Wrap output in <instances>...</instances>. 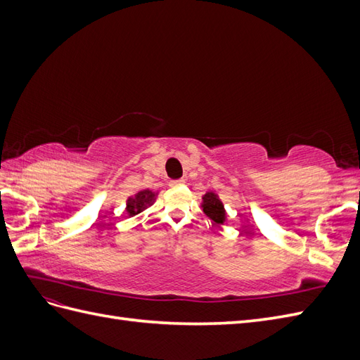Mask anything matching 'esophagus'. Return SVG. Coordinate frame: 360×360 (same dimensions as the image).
<instances>
[{
  "label": "esophagus",
  "mask_w": 360,
  "mask_h": 360,
  "mask_svg": "<svg viewBox=\"0 0 360 360\" xmlns=\"http://www.w3.org/2000/svg\"><path fill=\"white\" fill-rule=\"evenodd\" d=\"M181 184H184V180H183V179L169 180V186H171V188H179V186H181Z\"/></svg>",
  "instance_id": "esophagus-1"
}]
</instances>
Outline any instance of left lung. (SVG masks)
<instances>
[{"instance_id":"obj_1","label":"left lung","mask_w":360,"mask_h":360,"mask_svg":"<svg viewBox=\"0 0 360 360\" xmlns=\"http://www.w3.org/2000/svg\"><path fill=\"white\" fill-rule=\"evenodd\" d=\"M202 210L214 222L224 224V221H225L224 204L221 202L219 198H217V195H214L213 192H207L202 197Z\"/></svg>"}]
</instances>
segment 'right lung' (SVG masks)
<instances>
[{"label":"right lung","instance_id":"1","mask_svg":"<svg viewBox=\"0 0 360 360\" xmlns=\"http://www.w3.org/2000/svg\"><path fill=\"white\" fill-rule=\"evenodd\" d=\"M155 200V193L151 191H141L138 192L134 198L127 200V213L130 216L138 214L139 212H143L147 205H150Z\"/></svg>","mask_w":360,"mask_h":360}]
</instances>
